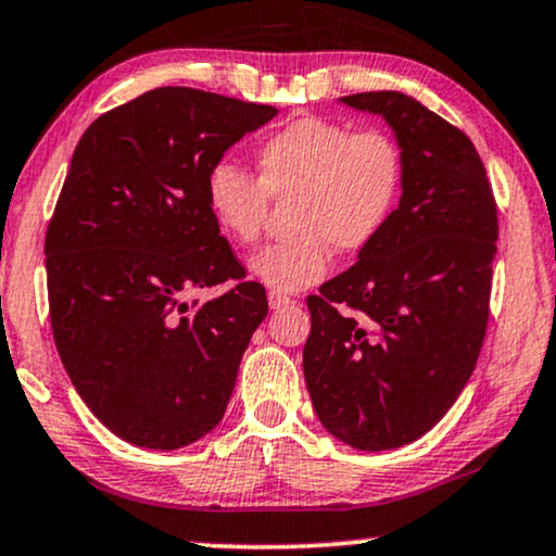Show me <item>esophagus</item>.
<instances>
[{
  "label": "esophagus",
  "instance_id": "esophagus-1",
  "mask_svg": "<svg viewBox=\"0 0 556 556\" xmlns=\"http://www.w3.org/2000/svg\"><path fill=\"white\" fill-rule=\"evenodd\" d=\"M292 303V298L290 295H285V292H269V307L271 311H279V307H285V305H290Z\"/></svg>",
  "mask_w": 556,
  "mask_h": 556
}]
</instances>
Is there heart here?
<instances>
[{"instance_id": "b5f03b06", "label": "heart", "mask_w": 556, "mask_h": 556, "mask_svg": "<svg viewBox=\"0 0 556 556\" xmlns=\"http://www.w3.org/2000/svg\"><path fill=\"white\" fill-rule=\"evenodd\" d=\"M258 178L236 163L212 165L204 199L227 238L251 243L269 212V197L295 193V232L264 245L249 261L256 282L274 292H300L331 269L333 249L357 253L370 245L396 210L404 155L391 134L354 131L331 118L305 116L269 134L256 150Z\"/></svg>"}]
</instances>
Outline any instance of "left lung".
Wrapping results in <instances>:
<instances>
[{"label": "left lung", "mask_w": 556, "mask_h": 556, "mask_svg": "<svg viewBox=\"0 0 556 556\" xmlns=\"http://www.w3.org/2000/svg\"><path fill=\"white\" fill-rule=\"evenodd\" d=\"M378 113L404 155L399 206L357 264L307 298L305 386L357 451L430 432L477 367L490 320L497 204L477 147L404 92L342 98Z\"/></svg>", "instance_id": "left-lung-1"}]
</instances>
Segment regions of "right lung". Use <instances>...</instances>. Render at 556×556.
<instances>
[{"label":"right lung","mask_w":556,"mask_h":556,"mask_svg":"<svg viewBox=\"0 0 556 556\" xmlns=\"http://www.w3.org/2000/svg\"><path fill=\"white\" fill-rule=\"evenodd\" d=\"M274 116L157 87L96 118L72 155L46 230L53 342L90 412L126 443L176 451L223 419L269 303L219 236L204 180ZM225 281V296L185 300Z\"/></svg>","instance_id":"1"}]
</instances>
